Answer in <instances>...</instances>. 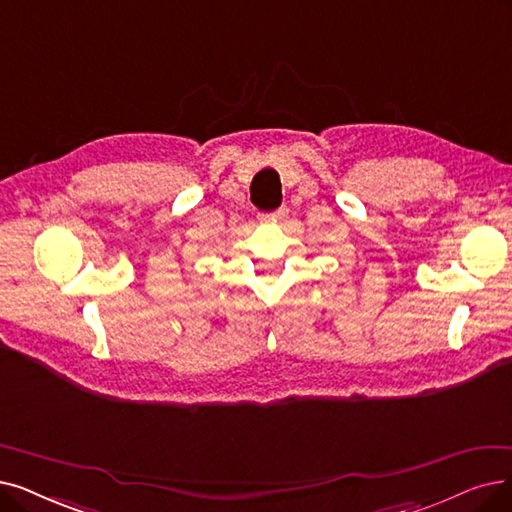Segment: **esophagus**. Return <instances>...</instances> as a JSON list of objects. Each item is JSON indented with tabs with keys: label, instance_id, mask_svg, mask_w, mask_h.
Listing matches in <instances>:
<instances>
[{
	"label": "esophagus",
	"instance_id": "esophagus-1",
	"mask_svg": "<svg viewBox=\"0 0 512 512\" xmlns=\"http://www.w3.org/2000/svg\"><path fill=\"white\" fill-rule=\"evenodd\" d=\"M269 218H271L273 222H283L285 218H288V208H279V210L273 212Z\"/></svg>",
	"mask_w": 512,
	"mask_h": 512
}]
</instances>
